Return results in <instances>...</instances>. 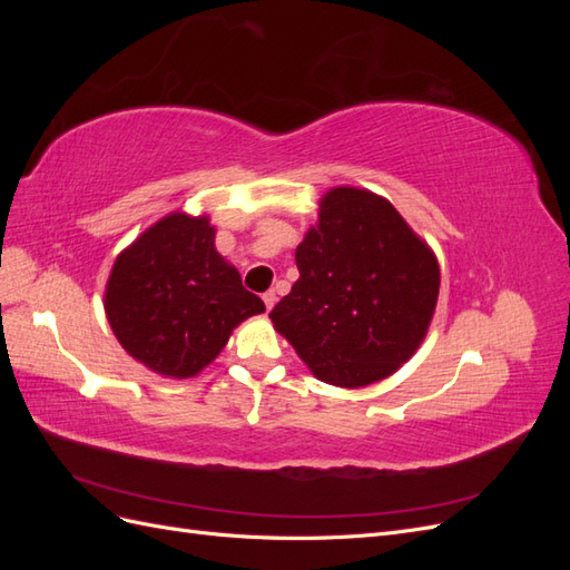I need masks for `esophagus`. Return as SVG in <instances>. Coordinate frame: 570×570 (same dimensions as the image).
<instances>
[{"mask_svg": "<svg viewBox=\"0 0 570 570\" xmlns=\"http://www.w3.org/2000/svg\"><path fill=\"white\" fill-rule=\"evenodd\" d=\"M275 302H278V295H275V289H268V292H264V304H266L268 312H271V308L275 306Z\"/></svg>", "mask_w": 570, "mask_h": 570, "instance_id": "esophagus-1", "label": "esophagus"}]
</instances>
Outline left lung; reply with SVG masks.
Here are the masks:
<instances>
[{"label": "left lung", "instance_id": "1", "mask_svg": "<svg viewBox=\"0 0 570 570\" xmlns=\"http://www.w3.org/2000/svg\"><path fill=\"white\" fill-rule=\"evenodd\" d=\"M295 262L299 281L268 316L318 381L364 387L421 347L440 266L387 199L358 187L325 193Z\"/></svg>", "mask_w": 570, "mask_h": 570}]
</instances>
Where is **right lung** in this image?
I'll return each mask as SVG.
<instances>
[{"label":"right lung","instance_id":"add662e5","mask_svg":"<svg viewBox=\"0 0 570 570\" xmlns=\"http://www.w3.org/2000/svg\"><path fill=\"white\" fill-rule=\"evenodd\" d=\"M206 216L170 214L116 256L105 308L116 340L166 377H193L266 306L214 247Z\"/></svg>","mask_w":570,"mask_h":570}]
</instances>
